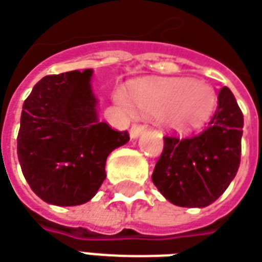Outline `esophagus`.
Instances as JSON below:
<instances>
[{
  "label": "esophagus",
  "mask_w": 262,
  "mask_h": 262,
  "mask_svg": "<svg viewBox=\"0 0 262 262\" xmlns=\"http://www.w3.org/2000/svg\"><path fill=\"white\" fill-rule=\"evenodd\" d=\"M145 130V126H139V124H133L130 127V138L132 139H138L140 133Z\"/></svg>",
  "instance_id": "34e87169"
}]
</instances>
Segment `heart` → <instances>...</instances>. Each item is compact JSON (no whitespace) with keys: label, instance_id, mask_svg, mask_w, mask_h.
<instances>
[{"label":"heart","instance_id":"obj_1","mask_svg":"<svg viewBox=\"0 0 262 262\" xmlns=\"http://www.w3.org/2000/svg\"><path fill=\"white\" fill-rule=\"evenodd\" d=\"M128 97L117 90L114 101L123 113L136 117L138 110L157 116V122L165 130L188 133L202 127L216 110V93L203 81L185 78H150L130 85Z\"/></svg>","mask_w":262,"mask_h":262}]
</instances>
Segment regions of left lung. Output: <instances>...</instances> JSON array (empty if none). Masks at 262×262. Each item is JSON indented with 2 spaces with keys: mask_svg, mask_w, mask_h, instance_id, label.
Returning <instances> with one entry per match:
<instances>
[{
  "mask_svg": "<svg viewBox=\"0 0 262 262\" xmlns=\"http://www.w3.org/2000/svg\"><path fill=\"white\" fill-rule=\"evenodd\" d=\"M244 116L228 86L217 95L209 127L191 138H164L152 181L169 203L206 207L216 202L238 172Z\"/></svg>",
  "mask_w": 262,
  "mask_h": 262,
  "instance_id": "left-lung-1",
  "label": "left lung"
}]
</instances>
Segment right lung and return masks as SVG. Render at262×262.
Returning a JSON list of instances; mask_svg holds the SVG:
<instances>
[{"label": "right lung", "mask_w": 262, "mask_h": 262, "mask_svg": "<svg viewBox=\"0 0 262 262\" xmlns=\"http://www.w3.org/2000/svg\"><path fill=\"white\" fill-rule=\"evenodd\" d=\"M93 69L48 75L26 98L17 155L30 188L43 202L79 206L94 197L105 178V161L129 142L98 119Z\"/></svg>", "instance_id": "right-lung-1"}]
</instances>
